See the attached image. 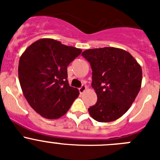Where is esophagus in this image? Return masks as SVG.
Masks as SVG:
<instances>
[{"instance_id": "34e87169", "label": "esophagus", "mask_w": 160, "mask_h": 160, "mask_svg": "<svg viewBox=\"0 0 160 160\" xmlns=\"http://www.w3.org/2000/svg\"><path fill=\"white\" fill-rule=\"evenodd\" d=\"M86 90H87V87H86V86H84V85H82V87L78 89L80 94H82V93L84 92Z\"/></svg>"}]
</instances>
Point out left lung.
<instances>
[{
	"label": "left lung",
	"mask_w": 160,
	"mask_h": 160,
	"mask_svg": "<svg viewBox=\"0 0 160 160\" xmlns=\"http://www.w3.org/2000/svg\"><path fill=\"white\" fill-rule=\"evenodd\" d=\"M82 57L92 69L91 86L97 102L88 109L98 122L118 119L128 111L142 83V69L131 53L114 47L85 50Z\"/></svg>",
	"instance_id": "8db88e82"
}]
</instances>
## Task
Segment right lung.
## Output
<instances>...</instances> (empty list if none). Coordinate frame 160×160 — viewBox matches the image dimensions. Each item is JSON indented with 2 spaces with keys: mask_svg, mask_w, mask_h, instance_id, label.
Instances as JSON below:
<instances>
[{
  "mask_svg": "<svg viewBox=\"0 0 160 160\" xmlns=\"http://www.w3.org/2000/svg\"><path fill=\"white\" fill-rule=\"evenodd\" d=\"M82 53L50 38L32 43L20 58L18 77L25 98L33 110L48 119L64 115L78 97L70 87L67 66Z\"/></svg>",
  "mask_w": 160,
  "mask_h": 160,
  "instance_id": "right-lung-1",
  "label": "right lung"
}]
</instances>
